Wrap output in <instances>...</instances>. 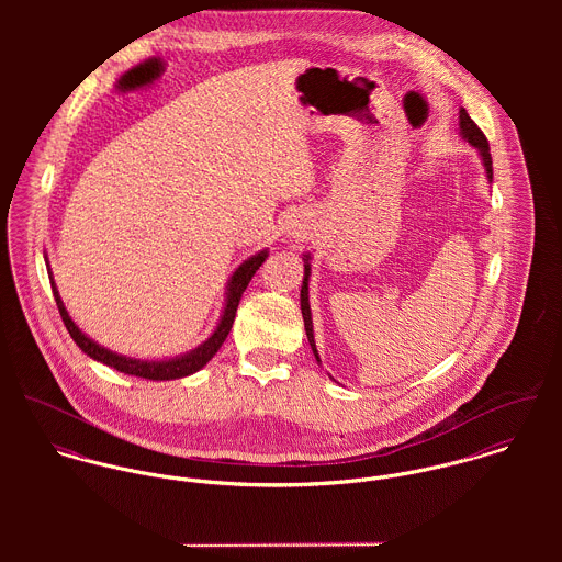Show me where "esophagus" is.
Returning a JSON list of instances; mask_svg holds the SVG:
<instances>
[{
  "instance_id": "34e87169",
  "label": "esophagus",
  "mask_w": 562,
  "mask_h": 562,
  "mask_svg": "<svg viewBox=\"0 0 562 562\" xmlns=\"http://www.w3.org/2000/svg\"><path fill=\"white\" fill-rule=\"evenodd\" d=\"M310 223H307V218H303V216H294L290 223H288V232H290V236L292 238H307L310 236Z\"/></svg>"
}]
</instances>
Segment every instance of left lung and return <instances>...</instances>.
Segmentation results:
<instances>
[{
  "label": "left lung",
  "instance_id": "obj_1",
  "mask_svg": "<svg viewBox=\"0 0 562 562\" xmlns=\"http://www.w3.org/2000/svg\"><path fill=\"white\" fill-rule=\"evenodd\" d=\"M459 134L463 140H468L481 156L482 166H484V172H486V179L491 181L493 179V161H491V154H488V143L484 138V134L481 132V127L470 119V114L465 112V108L459 110ZM305 259V277H303V285H301V312H303V321H305V330H307V339H310V346L316 355V361L322 363L321 355H318V348H316V339H314V321H312V307H310V277H312V255L305 252L303 255Z\"/></svg>",
  "mask_w": 562,
  "mask_h": 562
}]
</instances>
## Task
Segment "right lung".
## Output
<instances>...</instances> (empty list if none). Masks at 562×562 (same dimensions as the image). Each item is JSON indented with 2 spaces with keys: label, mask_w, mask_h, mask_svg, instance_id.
<instances>
[{
  "label": "right lung",
  "mask_w": 562,
  "mask_h": 562,
  "mask_svg": "<svg viewBox=\"0 0 562 562\" xmlns=\"http://www.w3.org/2000/svg\"><path fill=\"white\" fill-rule=\"evenodd\" d=\"M266 257H268V248H263V250H259L252 257L241 261L240 266L234 270V274L229 277V281H227L225 307H223L221 321H218V326L214 328V333L203 344H199L194 350L177 355V357H170V359H136V357L119 355V352L97 344L94 339H90L86 333H81L80 326L71 321V316H69V312H67V307H65V303H63V299L58 294V288L54 283L49 261H47V272H49V281H52V290H54V299H56L58 312L63 316V322H65L69 335L80 346L81 352H86L90 359H94V361H99L103 366H110V368H114V370H119L123 374H130V376H138V379H147V381H172V379H183V376H190V374L199 372L218 352V348L223 346V341L227 339V335H229V330L234 326V318H236V310L240 305L241 294H244L248 281L252 279V274L266 261Z\"/></svg>",
  "instance_id": "obj_1"
}]
</instances>
